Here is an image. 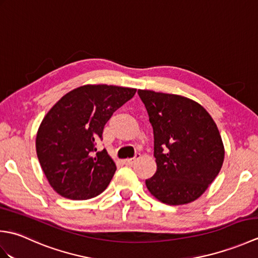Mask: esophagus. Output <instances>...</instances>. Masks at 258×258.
Returning <instances> with one entry per match:
<instances>
[{"mask_svg":"<svg viewBox=\"0 0 258 258\" xmlns=\"http://www.w3.org/2000/svg\"><path fill=\"white\" fill-rule=\"evenodd\" d=\"M140 157H141L140 154H136V156L133 157V158H126V160H124V164H125V165H132V164H133L136 160H139Z\"/></svg>","mask_w":258,"mask_h":258,"instance_id":"1","label":"esophagus"}]
</instances>
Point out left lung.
I'll return each instance as SVG.
<instances>
[{"mask_svg":"<svg viewBox=\"0 0 258 258\" xmlns=\"http://www.w3.org/2000/svg\"><path fill=\"white\" fill-rule=\"evenodd\" d=\"M154 134L156 173L145 180L156 200L184 205L204 194L220 173L225 149L216 123L188 97L139 90Z\"/></svg>","mask_w":258,"mask_h":258,"instance_id":"8db88e82","label":"left lung"}]
</instances>
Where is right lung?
<instances>
[{
  "instance_id": "1",
  "label": "right lung",
  "mask_w": 258,
  "mask_h": 258,
  "mask_svg": "<svg viewBox=\"0 0 258 258\" xmlns=\"http://www.w3.org/2000/svg\"><path fill=\"white\" fill-rule=\"evenodd\" d=\"M136 89L86 84L54 104L37 130L35 147L51 187L70 200H89L107 187L116 166L106 150L97 152L103 128Z\"/></svg>"
}]
</instances>
